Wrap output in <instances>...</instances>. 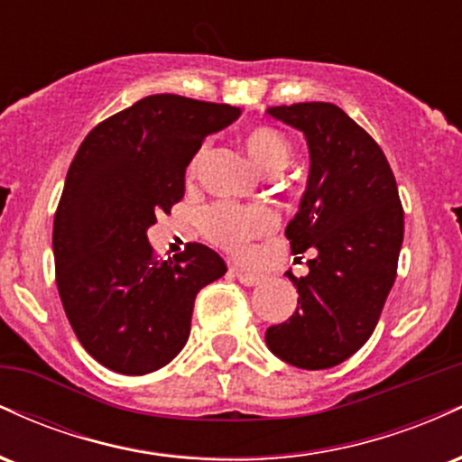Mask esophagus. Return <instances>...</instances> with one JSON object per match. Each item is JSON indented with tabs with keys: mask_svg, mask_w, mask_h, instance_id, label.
<instances>
[{
	"mask_svg": "<svg viewBox=\"0 0 462 462\" xmlns=\"http://www.w3.org/2000/svg\"><path fill=\"white\" fill-rule=\"evenodd\" d=\"M232 272H235L238 282L245 284V286H254V284H258V282H261V280H263L258 273L247 272V269H243V267H232Z\"/></svg>",
	"mask_w": 462,
	"mask_h": 462,
	"instance_id": "obj_1",
	"label": "esophagus"
}]
</instances>
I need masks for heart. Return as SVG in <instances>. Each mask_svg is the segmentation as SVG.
<instances>
[{
    "mask_svg": "<svg viewBox=\"0 0 462 462\" xmlns=\"http://www.w3.org/2000/svg\"><path fill=\"white\" fill-rule=\"evenodd\" d=\"M243 143L252 161L263 169L264 173H278L291 161V143L282 132L269 125H254L243 134ZM204 147L195 153L189 162V176L198 171ZM199 230L215 245L227 249L232 254H247L249 243L261 238L278 226V217L272 208L264 206H235L227 201H217L199 213Z\"/></svg>",
    "mask_w": 462,
    "mask_h": 462,
    "instance_id": "b5f03b06",
    "label": "heart"
}]
</instances>
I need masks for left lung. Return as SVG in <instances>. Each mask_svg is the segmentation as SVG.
<instances>
[{"mask_svg":"<svg viewBox=\"0 0 462 462\" xmlns=\"http://www.w3.org/2000/svg\"><path fill=\"white\" fill-rule=\"evenodd\" d=\"M267 113L309 143V184L284 235L293 254L315 256L304 278L286 272L298 309L267 328L264 341L293 367L330 369L375 330L397 275L404 210L384 152L338 106L304 102Z\"/></svg>","mask_w":462,"mask_h":462,"instance_id":"left-lung-1","label":"left lung"}]
</instances>
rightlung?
<instances>
[{"label":"right lung","instance_id":"add662e5","mask_svg":"<svg viewBox=\"0 0 462 462\" xmlns=\"http://www.w3.org/2000/svg\"><path fill=\"white\" fill-rule=\"evenodd\" d=\"M241 108L150 95L97 124L69 167L54 217L56 284L78 341L104 367L143 375L187 346L195 298L227 269L201 243L156 258L147 227L184 198V173Z\"/></svg>","mask_w":462,"mask_h":462}]
</instances>
